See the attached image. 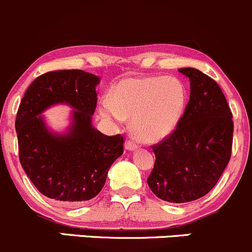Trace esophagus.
Returning <instances> with one entry per match:
<instances>
[{"instance_id":"esophagus-1","label":"esophagus","mask_w":252,"mask_h":252,"mask_svg":"<svg viewBox=\"0 0 252 252\" xmlns=\"http://www.w3.org/2000/svg\"><path fill=\"white\" fill-rule=\"evenodd\" d=\"M125 145H126V149H127V150H129V151H132V150H137V149L139 148V145H138L137 143H134L133 140H127Z\"/></svg>"}]
</instances>
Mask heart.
Masks as SVG:
<instances>
[{
    "label": "heart",
    "mask_w": 252,
    "mask_h": 252,
    "mask_svg": "<svg viewBox=\"0 0 252 252\" xmlns=\"http://www.w3.org/2000/svg\"><path fill=\"white\" fill-rule=\"evenodd\" d=\"M186 105V89L177 78L144 77L120 80L101 105L104 118L124 121L132 118L133 134L145 142L169 136Z\"/></svg>",
    "instance_id": "obj_1"
}]
</instances>
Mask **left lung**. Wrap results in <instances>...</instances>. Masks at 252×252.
<instances>
[{
	"label": "left lung",
	"instance_id": "1",
	"mask_svg": "<svg viewBox=\"0 0 252 252\" xmlns=\"http://www.w3.org/2000/svg\"><path fill=\"white\" fill-rule=\"evenodd\" d=\"M190 80V101L177 128L153 145L150 190L163 201L186 203L205 196L228 164L232 112L215 80L196 68H180Z\"/></svg>",
	"mask_w": 252,
	"mask_h": 252
}]
</instances>
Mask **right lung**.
Returning <instances> with one entry per match:
<instances>
[{
	"label": "right lung",
	"instance_id": "obj_1",
	"mask_svg": "<svg viewBox=\"0 0 252 252\" xmlns=\"http://www.w3.org/2000/svg\"><path fill=\"white\" fill-rule=\"evenodd\" d=\"M98 83L97 75L82 69L48 72L32 82L19 105L15 129L21 166L40 193L66 205L96 197L124 153L121 134L105 136L93 126ZM62 103L75 110L66 133L56 134L41 113Z\"/></svg>",
	"mask_w": 252,
	"mask_h": 252
}]
</instances>
